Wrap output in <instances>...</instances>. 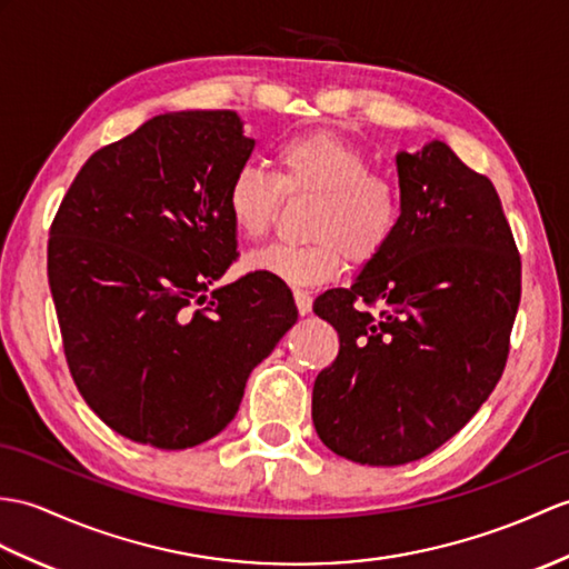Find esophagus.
<instances>
[{"label":"esophagus","instance_id":"1","mask_svg":"<svg viewBox=\"0 0 569 569\" xmlns=\"http://www.w3.org/2000/svg\"><path fill=\"white\" fill-rule=\"evenodd\" d=\"M293 298H296L298 312H300V315H308V312H310V308H312V296L308 293V290L296 288V290H293Z\"/></svg>","mask_w":569,"mask_h":569}]
</instances>
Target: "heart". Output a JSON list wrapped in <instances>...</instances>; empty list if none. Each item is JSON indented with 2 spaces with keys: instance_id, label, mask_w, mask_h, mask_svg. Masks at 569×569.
<instances>
[{
  "instance_id": "b5f03b06",
  "label": "heart",
  "mask_w": 569,
  "mask_h": 569,
  "mask_svg": "<svg viewBox=\"0 0 569 569\" xmlns=\"http://www.w3.org/2000/svg\"><path fill=\"white\" fill-rule=\"evenodd\" d=\"M276 174L242 164L224 189L234 230L259 240L271 230L281 196H315L308 218L310 242L271 244L244 259L249 271L271 273L290 286L322 283L353 263L386 252L402 220V189L386 171L371 169L359 144L327 133L283 140L273 152Z\"/></svg>"
}]
</instances>
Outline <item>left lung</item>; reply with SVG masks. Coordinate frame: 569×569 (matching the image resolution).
Returning <instances> with one entry per match:
<instances>
[{"label":"left lung","instance_id":"8db88e82","mask_svg":"<svg viewBox=\"0 0 569 569\" xmlns=\"http://www.w3.org/2000/svg\"><path fill=\"white\" fill-rule=\"evenodd\" d=\"M398 174L392 242L351 288L312 306L339 335L312 388L317 436L353 463L388 468L436 451L490 398L521 300V257L492 181L439 140L400 152Z\"/></svg>","mask_w":569,"mask_h":569}]
</instances>
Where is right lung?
I'll return each mask as SVG.
<instances>
[{
  "instance_id": "right-lung-1",
  "label": "right lung",
  "mask_w": 569,
  "mask_h": 569,
  "mask_svg": "<svg viewBox=\"0 0 569 569\" xmlns=\"http://www.w3.org/2000/svg\"><path fill=\"white\" fill-rule=\"evenodd\" d=\"M254 140L234 111H179L97 150L64 193L48 281L74 386L136 443L181 451L240 409L254 366L298 320L290 288L237 259L224 189Z\"/></svg>"
}]
</instances>
